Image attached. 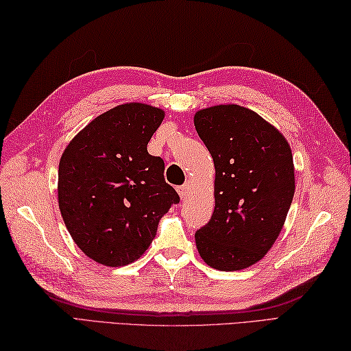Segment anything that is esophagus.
<instances>
[{"instance_id":"1","label":"esophagus","mask_w":351,"mask_h":351,"mask_svg":"<svg viewBox=\"0 0 351 351\" xmlns=\"http://www.w3.org/2000/svg\"><path fill=\"white\" fill-rule=\"evenodd\" d=\"M178 193H180V197L184 200L185 197L189 196V193H190V184L185 182L184 185H181V187H178Z\"/></svg>"}]
</instances>
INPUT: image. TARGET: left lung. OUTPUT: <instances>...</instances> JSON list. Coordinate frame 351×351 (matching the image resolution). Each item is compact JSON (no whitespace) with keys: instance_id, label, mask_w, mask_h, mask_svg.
Returning <instances> with one entry per match:
<instances>
[{"instance_id":"obj_1","label":"left lung","mask_w":351,"mask_h":351,"mask_svg":"<svg viewBox=\"0 0 351 351\" xmlns=\"http://www.w3.org/2000/svg\"><path fill=\"white\" fill-rule=\"evenodd\" d=\"M195 126L215 167L214 213L195 235L199 255L215 270H243L264 258L285 223L295 190L291 147L240 106L200 110Z\"/></svg>"}]
</instances>
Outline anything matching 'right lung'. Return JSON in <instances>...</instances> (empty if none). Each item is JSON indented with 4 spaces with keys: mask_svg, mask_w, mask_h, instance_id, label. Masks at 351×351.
Returning <instances> with one entry per match:
<instances>
[{
    "mask_svg": "<svg viewBox=\"0 0 351 351\" xmlns=\"http://www.w3.org/2000/svg\"><path fill=\"white\" fill-rule=\"evenodd\" d=\"M164 111L131 102L80 131L58 164V206L71 237L88 258L131 264L151 245L158 221L180 202L164 181V161L147 152Z\"/></svg>",
    "mask_w": 351,
    "mask_h": 351,
    "instance_id": "obj_1",
    "label": "right lung"
}]
</instances>
